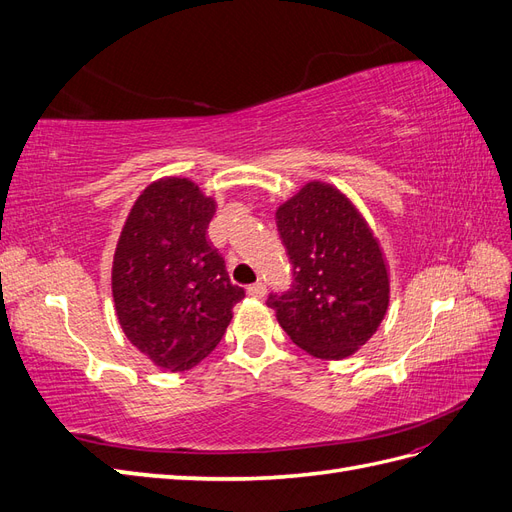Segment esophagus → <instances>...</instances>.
<instances>
[{
    "label": "esophagus",
    "instance_id": "34e87169",
    "mask_svg": "<svg viewBox=\"0 0 512 512\" xmlns=\"http://www.w3.org/2000/svg\"><path fill=\"white\" fill-rule=\"evenodd\" d=\"M247 294H252V297H256V299H262L267 294V286L262 284V282H256V284H252L250 288H247Z\"/></svg>",
    "mask_w": 512,
    "mask_h": 512
}]
</instances>
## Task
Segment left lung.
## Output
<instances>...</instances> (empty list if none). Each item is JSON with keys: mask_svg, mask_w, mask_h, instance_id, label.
I'll use <instances>...</instances> for the list:
<instances>
[{"mask_svg": "<svg viewBox=\"0 0 512 512\" xmlns=\"http://www.w3.org/2000/svg\"><path fill=\"white\" fill-rule=\"evenodd\" d=\"M294 267L288 292L267 305L294 344L339 361L369 342L389 309L382 247L361 211L335 185L309 181L275 211Z\"/></svg>", "mask_w": 512, "mask_h": 512, "instance_id": "8db88e82", "label": "left lung"}]
</instances>
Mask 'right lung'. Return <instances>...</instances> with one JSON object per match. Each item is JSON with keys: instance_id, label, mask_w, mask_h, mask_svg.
Listing matches in <instances>:
<instances>
[{"instance_id": "1", "label": "right lung", "mask_w": 512, "mask_h": 512, "mask_svg": "<svg viewBox=\"0 0 512 512\" xmlns=\"http://www.w3.org/2000/svg\"><path fill=\"white\" fill-rule=\"evenodd\" d=\"M215 200L185 177L149 183L113 256L117 320L134 348L168 371L198 365L220 344L245 290L230 284L207 239Z\"/></svg>"}]
</instances>
